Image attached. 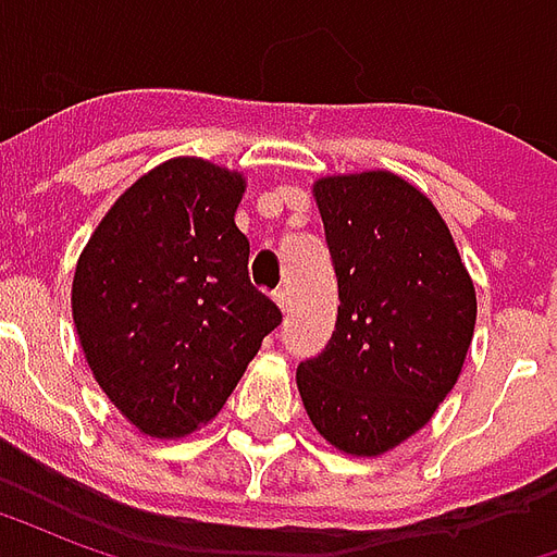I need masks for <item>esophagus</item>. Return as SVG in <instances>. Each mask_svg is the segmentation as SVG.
<instances>
[{"label": "esophagus", "mask_w": 557, "mask_h": 557, "mask_svg": "<svg viewBox=\"0 0 557 557\" xmlns=\"http://www.w3.org/2000/svg\"><path fill=\"white\" fill-rule=\"evenodd\" d=\"M274 301H277V307L283 310V315L292 313V295L289 289H277L274 292Z\"/></svg>", "instance_id": "34e87169"}]
</instances>
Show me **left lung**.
<instances>
[{
  "mask_svg": "<svg viewBox=\"0 0 557 557\" xmlns=\"http://www.w3.org/2000/svg\"><path fill=\"white\" fill-rule=\"evenodd\" d=\"M337 274V327L298 367L319 435L351 456L394 450L430 423L462 373L478 298L454 235L387 170L313 184Z\"/></svg>",
  "mask_w": 557,
  "mask_h": 557,
  "instance_id": "8db88e82",
  "label": "left lung"
}]
</instances>
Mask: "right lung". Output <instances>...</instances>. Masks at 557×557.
I'll list each match as a JSON object with an SVG mask.
<instances>
[{
  "label": "right lung",
  "instance_id": "obj_1",
  "mask_svg": "<svg viewBox=\"0 0 557 557\" xmlns=\"http://www.w3.org/2000/svg\"><path fill=\"white\" fill-rule=\"evenodd\" d=\"M244 187L218 163L166 160L115 199L79 253V346L143 435L182 438L208 423L283 319L247 277Z\"/></svg>",
  "mask_w": 557,
  "mask_h": 557
}]
</instances>
